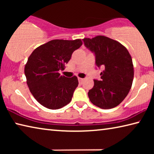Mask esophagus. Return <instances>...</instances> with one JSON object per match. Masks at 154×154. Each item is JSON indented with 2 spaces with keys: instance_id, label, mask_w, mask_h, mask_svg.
Listing matches in <instances>:
<instances>
[{
  "instance_id": "obj_1",
  "label": "esophagus",
  "mask_w": 154,
  "mask_h": 154,
  "mask_svg": "<svg viewBox=\"0 0 154 154\" xmlns=\"http://www.w3.org/2000/svg\"><path fill=\"white\" fill-rule=\"evenodd\" d=\"M78 80H79V82L80 83H82L83 81V79H82V78H80V77H78Z\"/></svg>"
}]
</instances>
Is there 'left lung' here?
<instances>
[{
  "instance_id": "left-lung-1",
  "label": "left lung",
  "mask_w": 154,
  "mask_h": 154,
  "mask_svg": "<svg viewBox=\"0 0 154 154\" xmlns=\"http://www.w3.org/2000/svg\"><path fill=\"white\" fill-rule=\"evenodd\" d=\"M83 41L94 53L96 64L104 68L100 81L94 80V87L88 92L90 100L101 109L116 107L132 87L134 67L131 56L123 45L107 36L98 35Z\"/></svg>"
}]
</instances>
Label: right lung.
<instances>
[{
	"instance_id": "add662e5",
	"label": "right lung",
	"mask_w": 154,
	"mask_h": 154,
	"mask_svg": "<svg viewBox=\"0 0 154 154\" xmlns=\"http://www.w3.org/2000/svg\"><path fill=\"white\" fill-rule=\"evenodd\" d=\"M81 39H55L36 48L25 65L24 73L30 92L41 105L58 109L71 102L78 86L77 77H66L64 69L72 54L82 45Z\"/></svg>"
}]
</instances>
